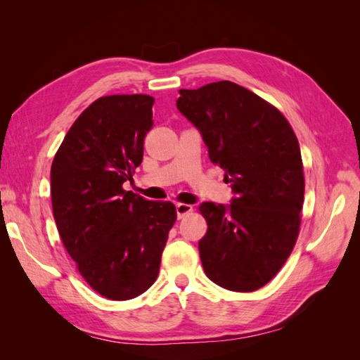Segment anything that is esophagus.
<instances>
[{"mask_svg":"<svg viewBox=\"0 0 360 360\" xmlns=\"http://www.w3.org/2000/svg\"><path fill=\"white\" fill-rule=\"evenodd\" d=\"M176 209H177V217L179 219H183L184 216H188L192 212V205L186 204V202H179L176 205Z\"/></svg>","mask_w":360,"mask_h":360,"instance_id":"34e87169","label":"esophagus"}]
</instances>
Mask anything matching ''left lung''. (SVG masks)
Listing matches in <instances>:
<instances>
[{"label": "left lung", "instance_id": "1", "mask_svg": "<svg viewBox=\"0 0 360 360\" xmlns=\"http://www.w3.org/2000/svg\"><path fill=\"white\" fill-rule=\"evenodd\" d=\"M179 93V111L197 126L236 193L228 207L200 205L204 271L222 288L255 291L275 278L299 236L304 177L297 136L276 106L231 81Z\"/></svg>", "mask_w": 360, "mask_h": 360}]
</instances>
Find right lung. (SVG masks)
Returning <instances> with one entry per match:
<instances>
[{
    "instance_id": "right-lung-1",
    "label": "right lung",
    "mask_w": 360,
    "mask_h": 360,
    "mask_svg": "<svg viewBox=\"0 0 360 360\" xmlns=\"http://www.w3.org/2000/svg\"><path fill=\"white\" fill-rule=\"evenodd\" d=\"M153 103L148 94L99 97L75 120L51 167L63 245L86 284L111 300L134 299L153 285L177 219L172 202L123 189L143 162Z\"/></svg>"
}]
</instances>
